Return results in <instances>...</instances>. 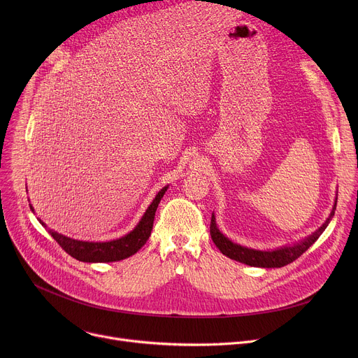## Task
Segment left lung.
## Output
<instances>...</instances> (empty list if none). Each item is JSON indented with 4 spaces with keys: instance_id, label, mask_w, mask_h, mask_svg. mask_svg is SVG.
I'll return each instance as SVG.
<instances>
[{
    "instance_id": "8db88e82",
    "label": "left lung",
    "mask_w": 358,
    "mask_h": 358,
    "mask_svg": "<svg viewBox=\"0 0 358 358\" xmlns=\"http://www.w3.org/2000/svg\"><path fill=\"white\" fill-rule=\"evenodd\" d=\"M335 209H336V200H335V204H334L329 217L325 220V223L321 228L315 231L308 238L294 243V245H292V247H281V248H277L273 251L252 250V248L242 247V245H238V243L232 242L229 238L224 236L217 229L216 217L213 213H212V220H210V235H212L215 245L220 250V252L231 259L243 262V264L251 266V267H262V268H275L277 267V268H280V267H285V266L290 264V262L297 259L309 247L313 245L315 241L321 236L322 232L327 229L328 223L331 222V219L335 213Z\"/></svg>"
}]
</instances>
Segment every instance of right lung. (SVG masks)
<instances>
[{
	"label": "right lung",
	"mask_w": 358,
	"mask_h": 358,
	"mask_svg": "<svg viewBox=\"0 0 358 358\" xmlns=\"http://www.w3.org/2000/svg\"><path fill=\"white\" fill-rule=\"evenodd\" d=\"M168 189V185L161 189L152 203L149 204V208L146 209L145 215L136 224V228L134 231H130L127 235L119 238V239H113L108 242H85V241H78V239H72L65 235H61L58 232H55L49 229V234L52 238L59 243L62 250L68 252L71 257L75 259L83 261V262H113V261H120L124 259L130 255L136 254L150 236V232H152L154 227V219H155V212L161 199L164 197L165 192ZM31 212L34 210L33 206H30ZM41 223L46 228V223L41 220Z\"/></svg>",
	"instance_id": "right-lung-1"
}]
</instances>
